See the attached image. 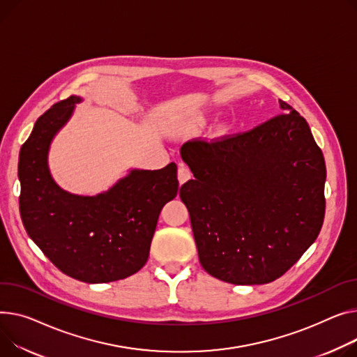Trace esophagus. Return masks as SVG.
I'll return each instance as SVG.
<instances>
[{
  "instance_id": "34e87169",
  "label": "esophagus",
  "mask_w": 357,
  "mask_h": 357,
  "mask_svg": "<svg viewBox=\"0 0 357 357\" xmlns=\"http://www.w3.org/2000/svg\"><path fill=\"white\" fill-rule=\"evenodd\" d=\"M191 169L188 168L186 165L183 163H179V168H178V179H179V183H185L188 179H191Z\"/></svg>"
}]
</instances>
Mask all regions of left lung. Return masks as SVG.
<instances>
[{
    "mask_svg": "<svg viewBox=\"0 0 357 357\" xmlns=\"http://www.w3.org/2000/svg\"><path fill=\"white\" fill-rule=\"evenodd\" d=\"M280 112L251 130L181 148L195 179L181 186L201 266L251 286L286 274L321 229L326 163L305 119Z\"/></svg>",
    "mask_w": 357,
    "mask_h": 357,
    "instance_id": "1",
    "label": "left lung"
}]
</instances>
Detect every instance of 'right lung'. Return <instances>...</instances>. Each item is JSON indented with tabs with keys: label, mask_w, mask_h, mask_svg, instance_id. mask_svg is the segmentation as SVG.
<instances>
[{
	"label": "right lung",
	"mask_w": 357,
	"mask_h": 357,
	"mask_svg": "<svg viewBox=\"0 0 357 357\" xmlns=\"http://www.w3.org/2000/svg\"><path fill=\"white\" fill-rule=\"evenodd\" d=\"M80 98L43 113L18 162L20 213L30 238L66 275L84 282L126 278L146 264L159 213L178 194L176 165L132 171L107 192L71 195L53 181L47 153Z\"/></svg>",
	"instance_id": "obj_1"
}]
</instances>
